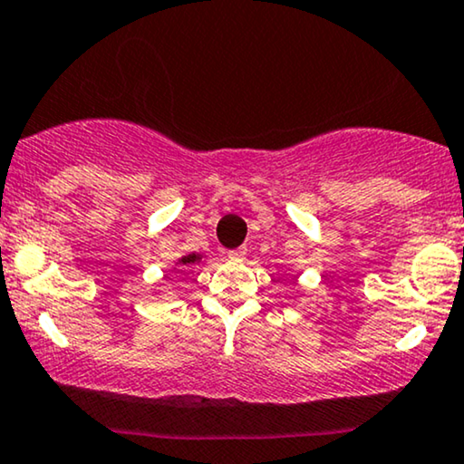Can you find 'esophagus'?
Returning <instances> with one entry per match:
<instances>
[{
  "mask_svg": "<svg viewBox=\"0 0 464 464\" xmlns=\"http://www.w3.org/2000/svg\"><path fill=\"white\" fill-rule=\"evenodd\" d=\"M228 259H233V261H242L244 256H246V250L244 248H237V250H231L228 252Z\"/></svg>",
  "mask_w": 464,
  "mask_h": 464,
  "instance_id": "obj_1",
  "label": "esophagus"
}]
</instances>
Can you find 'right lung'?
Masks as SVG:
<instances>
[{
    "instance_id": "right-lung-1",
    "label": "right lung",
    "mask_w": 464,
    "mask_h": 464,
    "mask_svg": "<svg viewBox=\"0 0 464 464\" xmlns=\"http://www.w3.org/2000/svg\"><path fill=\"white\" fill-rule=\"evenodd\" d=\"M197 261H198L197 255H188V256H184V259H181L179 263H181V266H192V263H197Z\"/></svg>"
}]
</instances>
